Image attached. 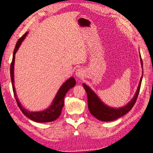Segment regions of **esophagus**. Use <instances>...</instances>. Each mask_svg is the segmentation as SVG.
<instances>
[{"instance_id":"1","label":"esophagus","mask_w":153,"mask_h":153,"mask_svg":"<svg viewBox=\"0 0 153 153\" xmlns=\"http://www.w3.org/2000/svg\"><path fill=\"white\" fill-rule=\"evenodd\" d=\"M75 75L78 78H81L84 76V71L82 69H77L75 71Z\"/></svg>"}]
</instances>
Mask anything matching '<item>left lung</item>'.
Here are the masks:
<instances>
[{"instance_id":"8db88e82","label":"left lung","mask_w":153,"mask_h":153,"mask_svg":"<svg viewBox=\"0 0 153 153\" xmlns=\"http://www.w3.org/2000/svg\"><path fill=\"white\" fill-rule=\"evenodd\" d=\"M140 57L141 66L143 68L142 60L140 55ZM142 80V75L141 76L139 84H138L137 90L131 100L127 105L119 108L110 107V106L105 105L89 86L85 84H83V86H84L87 94L88 108H89V112L94 117L101 121H112L123 116L125 114H126L129 111H130L134 105H135L140 91Z\"/></svg>"}]
</instances>
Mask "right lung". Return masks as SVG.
Wrapping results in <instances>:
<instances>
[{"label": "right lung", "mask_w": 153, "mask_h": 153, "mask_svg": "<svg viewBox=\"0 0 153 153\" xmlns=\"http://www.w3.org/2000/svg\"><path fill=\"white\" fill-rule=\"evenodd\" d=\"M29 32H27L23 35L21 38L18 39L16 44L15 50H14L12 62L11 64L10 67V74H11V79L12 82L13 90L15 95V99L18 106H19L20 109L27 117H28L32 121H34L37 123H48L52 122L56 120L61 114L62 109L64 106V100L68 91L73 88L76 84L75 79L73 76L69 78L64 84L61 86L58 92L55 95V98L52 102L49 107L39 112H30L28 110H27L25 108L23 107L22 105L20 103L19 100L18 98L16 95V92L15 91V84H14V65H15V54L18 51V48L20 47L23 41L25 39L27 35L28 34Z\"/></svg>", "instance_id": "add662e5"}]
</instances>
